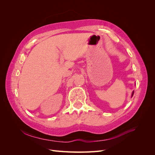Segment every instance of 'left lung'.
<instances>
[{
	"label": "left lung",
	"mask_w": 155,
	"mask_h": 155,
	"mask_svg": "<svg viewBox=\"0 0 155 155\" xmlns=\"http://www.w3.org/2000/svg\"><path fill=\"white\" fill-rule=\"evenodd\" d=\"M133 94H134V91H133V93H132V96H133Z\"/></svg>",
	"instance_id": "8db88e82"
}]
</instances>
